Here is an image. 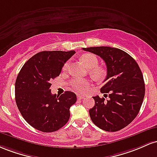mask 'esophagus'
I'll use <instances>...</instances> for the list:
<instances>
[{"instance_id":"34e87169","label":"esophagus","mask_w":157,"mask_h":157,"mask_svg":"<svg viewBox=\"0 0 157 157\" xmlns=\"http://www.w3.org/2000/svg\"><path fill=\"white\" fill-rule=\"evenodd\" d=\"M84 97H85V96H81V95H78V96H77V98H78V99H84Z\"/></svg>"}]
</instances>
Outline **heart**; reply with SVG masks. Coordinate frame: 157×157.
Masks as SVG:
<instances>
[{
    "label": "heart",
    "instance_id": "heart-1",
    "mask_svg": "<svg viewBox=\"0 0 157 157\" xmlns=\"http://www.w3.org/2000/svg\"><path fill=\"white\" fill-rule=\"evenodd\" d=\"M82 61L85 64L88 68H90L91 74L96 78H101L104 75V70L101 68L96 67L98 64V59L96 56L91 53L84 54L81 58ZM69 67V61H67L63 66L62 70L64 71L67 70ZM70 85L75 92L78 93H84L87 90L90 86V82L84 78H74L70 81Z\"/></svg>",
    "mask_w": 157,
    "mask_h": 157
}]
</instances>
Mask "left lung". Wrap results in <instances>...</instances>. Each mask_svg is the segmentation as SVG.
Wrapping results in <instances>:
<instances>
[{
  "mask_svg": "<svg viewBox=\"0 0 157 157\" xmlns=\"http://www.w3.org/2000/svg\"><path fill=\"white\" fill-rule=\"evenodd\" d=\"M101 58L107 66L106 84L101 93H109V99L93 97L95 105L89 113L101 129L115 132L125 128L135 119L145 96L143 75L136 61L124 51L110 47L82 48Z\"/></svg>",
  "mask_w": 157,
  "mask_h": 157,
  "instance_id": "obj_1",
  "label": "left lung"
}]
</instances>
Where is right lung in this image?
<instances>
[{
	"label": "right lung",
	"instance_id": "obj_1",
	"mask_svg": "<svg viewBox=\"0 0 157 157\" xmlns=\"http://www.w3.org/2000/svg\"><path fill=\"white\" fill-rule=\"evenodd\" d=\"M75 52L43 51L22 67L15 82V101L28 124L42 132L59 130L70 119V108L76 95L66 91L60 96L51 93V81L59 76L63 66Z\"/></svg>",
	"mask_w": 157,
	"mask_h": 157
}]
</instances>
